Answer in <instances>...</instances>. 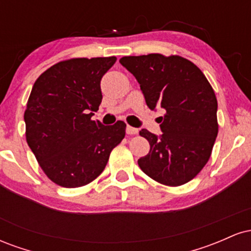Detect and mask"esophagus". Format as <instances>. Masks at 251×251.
<instances>
[{
    "label": "esophagus",
    "mask_w": 251,
    "mask_h": 251,
    "mask_svg": "<svg viewBox=\"0 0 251 251\" xmlns=\"http://www.w3.org/2000/svg\"><path fill=\"white\" fill-rule=\"evenodd\" d=\"M126 133H127V134H137L138 133V128L132 127V126L127 125V126H126Z\"/></svg>",
    "instance_id": "34e87169"
}]
</instances>
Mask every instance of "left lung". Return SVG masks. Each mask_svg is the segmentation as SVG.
Listing matches in <instances>:
<instances>
[{
	"instance_id": "8db88e82",
	"label": "left lung",
	"mask_w": 251,
	"mask_h": 251,
	"mask_svg": "<svg viewBox=\"0 0 251 251\" xmlns=\"http://www.w3.org/2000/svg\"><path fill=\"white\" fill-rule=\"evenodd\" d=\"M124 67L139 82L146 105L165 111L160 135L143 128L150 152L138 165L152 179L170 186L188 183L208 163L218 133L217 99L195 63L178 55L124 56Z\"/></svg>"
}]
</instances>
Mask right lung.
I'll return each mask as SVG.
<instances>
[{"mask_svg": "<svg viewBox=\"0 0 251 251\" xmlns=\"http://www.w3.org/2000/svg\"><path fill=\"white\" fill-rule=\"evenodd\" d=\"M116 56L80 57L51 66L37 77L25 112V139L47 177L63 188L94 180L125 137L119 120H92L102 94L100 81Z\"/></svg>", "mask_w": 251, "mask_h": 251, "instance_id": "right-lung-1", "label": "right lung"}]
</instances>
